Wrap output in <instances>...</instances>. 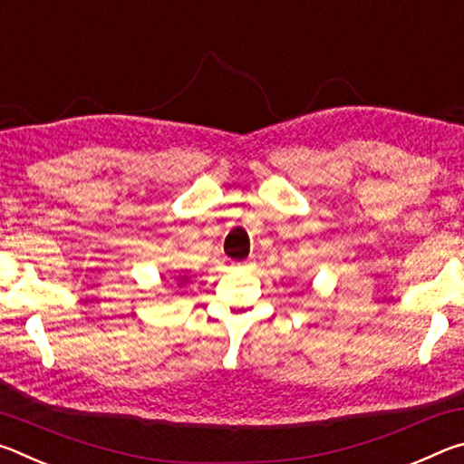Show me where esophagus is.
Instances as JSON below:
<instances>
[{
	"label": "esophagus",
	"mask_w": 464,
	"mask_h": 464,
	"mask_svg": "<svg viewBox=\"0 0 464 464\" xmlns=\"http://www.w3.org/2000/svg\"><path fill=\"white\" fill-rule=\"evenodd\" d=\"M231 266H235V268H249V266H254V260H243V262H233Z\"/></svg>",
	"instance_id": "34e87169"
}]
</instances>
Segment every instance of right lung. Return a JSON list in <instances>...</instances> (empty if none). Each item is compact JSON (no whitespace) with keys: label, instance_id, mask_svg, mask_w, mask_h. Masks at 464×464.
<instances>
[{"label":"right lung","instance_id":"obj_1","mask_svg":"<svg viewBox=\"0 0 464 464\" xmlns=\"http://www.w3.org/2000/svg\"><path fill=\"white\" fill-rule=\"evenodd\" d=\"M179 280H186V276H184V278H179Z\"/></svg>","mask_w":464,"mask_h":464}]
</instances>
